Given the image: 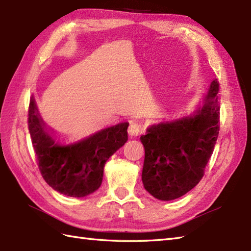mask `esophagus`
I'll list each match as a JSON object with an SVG mask.
<instances>
[{"label":"esophagus","mask_w":251,"mask_h":251,"mask_svg":"<svg viewBox=\"0 0 251 251\" xmlns=\"http://www.w3.org/2000/svg\"><path fill=\"white\" fill-rule=\"evenodd\" d=\"M143 126L141 124H139V123H131L129 128H128V132L130 136H134V137H137L141 135L143 132Z\"/></svg>","instance_id":"obj_1"}]
</instances>
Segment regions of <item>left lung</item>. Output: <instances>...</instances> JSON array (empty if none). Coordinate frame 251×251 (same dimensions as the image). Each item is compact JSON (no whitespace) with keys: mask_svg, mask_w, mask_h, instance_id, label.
I'll use <instances>...</instances> for the list:
<instances>
[{"mask_svg":"<svg viewBox=\"0 0 251 251\" xmlns=\"http://www.w3.org/2000/svg\"><path fill=\"white\" fill-rule=\"evenodd\" d=\"M219 82L214 79L193 116L151 126L145 147L142 182L155 199L172 201L201 180L220 129Z\"/></svg>","mask_w":251,"mask_h":251,"instance_id":"obj_1","label":"left lung"}]
</instances>
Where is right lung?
Masks as SVG:
<instances>
[{
    "instance_id": "1",
    "label": "right lung",
    "mask_w": 251,
    "mask_h": 251,
    "mask_svg": "<svg viewBox=\"0 0 251 251\" xmlns=\"http://www.w3.org/2000/svg\"><path fill=\"white\" fill-rule=\"evenodd\" d=\"M128 125L121 123L74 145L60 146L49 135L34 100H30L28 127L41 175L67 196L83 197L99 189L105 162L128 140Z\"/></svg>"
}]
</instances>
